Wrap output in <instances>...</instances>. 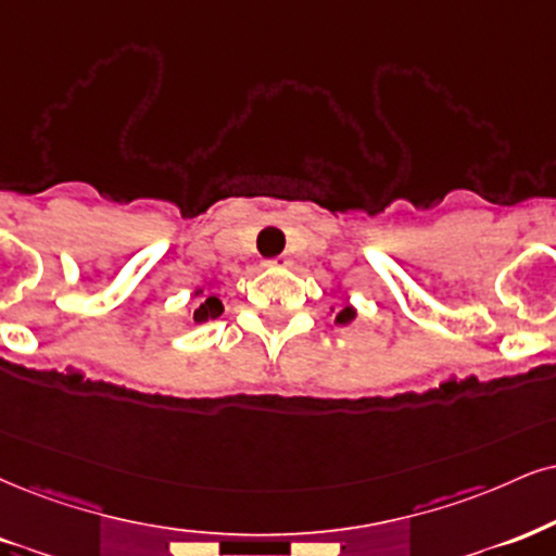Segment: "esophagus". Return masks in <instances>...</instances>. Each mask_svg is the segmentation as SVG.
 Segmentation results:
<instances>
[{
    "mask_svg": "<svg viewBox=\"0 0 556 556\" xmlns=\"http://www.w3.org/2000/svg\"><path fill=\"white\" fill-rule=\"evenodd\" d=\"M270 265H280V267H289V265H291V257H276V260H270Z\"/></svg>",
    "mask_w": 556,
    "mask_h": 556,
    "instance_id": "1",
    "label": "esophagus"
}]
</instances>
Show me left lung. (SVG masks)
I'll list each match as a JSON object with an SVG mask.
<instances>
[{
  "mask_svg": "<svg viewBox=\"0 0 556 556\" xmlns=\"http://www.w3.org/2000/svg\"><path fill=\"white\" fill-rule=\"evenodd\" d=\"M353 319H355V309L351 304H345L338 314H334V325H351Z\"/></svg>",
  "mask_w": 556,
  "mask_h": 556,
  "instance_id": "obj_1",
  "label": "left lung"
}]
</instances>
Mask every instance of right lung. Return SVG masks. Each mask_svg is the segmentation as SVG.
<instances>
[{
  "instance_id": "1",
  "label": "right lung",
  "mask_w": 556,
  "mask_h": 556,
  "mask_svg": "<svg viewBox=\"0 0 556 556\" xmlns=\"http://www.w3.org/2000/svg\"><path fill=\"white\" fill-rule=\"evenodd\" d=\"M195 299H198V304H195V309H193V321H195V325H203V321L222 317L224 304H222V301H218L216 293H208V296H203V289H195Z\"/></svg>"
}]
</instances>
